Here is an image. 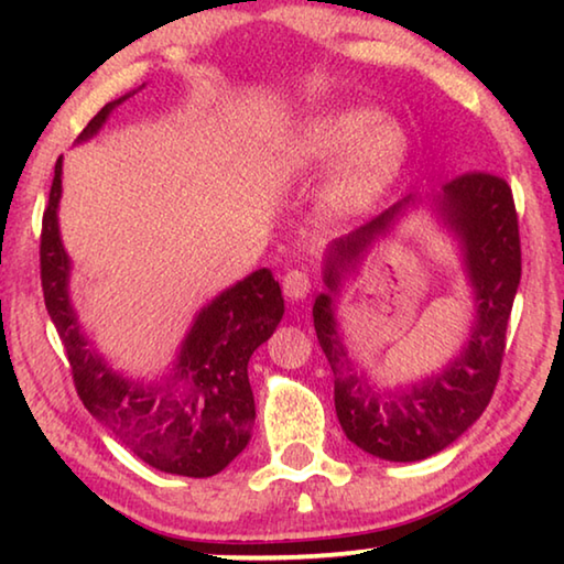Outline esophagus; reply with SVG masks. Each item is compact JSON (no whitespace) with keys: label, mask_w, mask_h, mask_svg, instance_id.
<instances>
[{"label":"esophagus","mask_w":564,"mask_h":564,"mask_svg":"<svg viewBox=\"0 0 564 564\" xmlns=\"http://www.w3.org/2000/svg\"><path fill=\"white\" fill-rule=\"evenodd\" d=\"M283 293L291 301H303L311 293V279L305 271L293 269L283 275Z\"/></svg>","instance_id":"1"}]
</instances>
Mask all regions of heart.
I'll return each mask as SVG.
<instances>
[{
  "instance_id": "b5f03b06",
  "label": "heart",
  "mask_w": 564,
  "mask_h": 564,
  "mask_svg": "<svg viewBox=\"0 0 564 564\" xmlns=\"http://www.w3.org/2000/svg\"><path fill=\"white\" fill-rule=\"evenodd\" d=\"M408 154L410 139L400 121L370 107L323 111L295 129L283 147V161L293 171L326 166L340 156L326 191V202L340 214L373 204L398 178Z\"/></svg>"
}]
</instances>
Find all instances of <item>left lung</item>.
<instances>
[{"mask_svg": "<svg viewBox=\"0 0 564 564\" xmlns=\"http://www.w3.org/2000/svg\"><path fill=\"white\" fill-rule=\"evenodd\" d=\"M423 200L454 234L474 289L476 318L464 350L437 375L417 384L383 389L358 371L341 346L335 295L378 237L408 207ZM520 234L508 181L485 171L453 178L437 194L408 196L373 221L336 238L323 259V283L313 303V326L333 370V398L343 433L360 451L390 463H415L445 451L488 408L498 386L514 293L520 285Z\"/></svg>", "mask_w": 564, "mask_h": 564, "instance_id": "left-lung-1", "label": "left lung"}]
</instances>
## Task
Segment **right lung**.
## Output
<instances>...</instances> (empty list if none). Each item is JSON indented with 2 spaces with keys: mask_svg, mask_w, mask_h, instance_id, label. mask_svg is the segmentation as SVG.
<instances>
[{
  "mask_svg": "<svg viewBox=\"0 0 564 564\" xmlns=\"http://www.w3.org/2000/svg\"><path fill=\"white\" fill-rule=\"evenodd\" d=\"M133 94V91H131ZM131 94L109 101L76 144L97 137L109 113ZM62 156L54 166L50 204L42 218V291L69 358L84 408L129 451L161 473L212 477L251 441L256 403L248 360L283 318L281 285L259 269L196 313L174 368L159 383L131 380L89 346L69 299L72 261L59 236Z\"/></svg>",
  "mask_w": 564,
  "mask_h": 564,
  "instance_id": "right-lung-1",
  "label": "right lung"
}]
</instances>
